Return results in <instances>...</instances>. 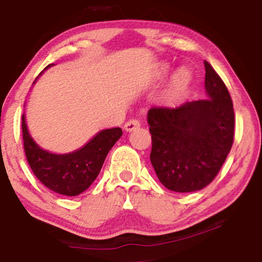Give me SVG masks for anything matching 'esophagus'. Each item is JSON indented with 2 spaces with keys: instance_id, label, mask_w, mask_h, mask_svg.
I'll return each instance as SVG.
<instances>
[{
  "instance_id": "34e87169",
  "label": "esophagus",
  "mask_w": 262,
  "mask_h": 262,
  "mask_svg": "<svg viewBox=\"0 0 262 262\" xmlns=\"http://www.w3.org/2000/svg\"><path fill=\"white\" fill-rule=\"evenodd\" d=\"M139 127H140V121L136 120V119H130V120H128L125 123V126H123L125 130H127V132H132Z\"/></svg>"
}]
</instances>
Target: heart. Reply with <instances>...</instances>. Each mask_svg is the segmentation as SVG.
<instances>
[{"label":"heart","instance_id":"1","mask_svg":"<svg viewBox=\"0 0 262 262\" xmlns=\"http://www.w3.org/2000/svg\"><path fill=\"white\" fill-rule=\"evenodd\" d=\"M162 72L165 73L166 68L164 67ZM189 81H190V73L187 69L178 70L173 76V78H172L170 90H168V96H170L171 98H176V97H178L181 94V91L187 86Z\"/></svg>","mask_w":262,"mask_h":262}]
</instances>
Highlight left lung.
Here are the masks:
<instances>
[{
	"mask_svg": "<svg viewBox=\"0 0 262 262\" xmlns=\"http://www.w3.org/2000/svg\"><path fill=\"white\" fill-rule=\"evenodd\" d=\"M207 99L148 112L152 148L150 161L167 189L188 193L209 185L231 150L234 112L231 97L205 61Z\"/></svg>",
	"mask_w": 262,
	"mask_h": 262,
	"instance_id": "8db88e82",
	"label": "left lung"
}]
</instances>
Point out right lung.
I'll use <instances>...</instances> for the list:
<instances>
[{
  "label": "right lung",
  "mask_w": 262,
  "mask_h": 262,
  "mask_svg": "<svg viewBox=\"0 0 262 262\" xmlns=\"http://www.w3.org/2000/svg\"><path fill=\"white\" fill-rule=\"evenodd\" d=\"M21 130L25 156L34 176L47 188L67 196H76L90 187L98 177L111 148L122 135L119 127L100 130L81 149L57 155L48 152L35 143L28 130L24 114Z\"/></svg>",
  "instance_id": "add662e5"
}]
</instances>
